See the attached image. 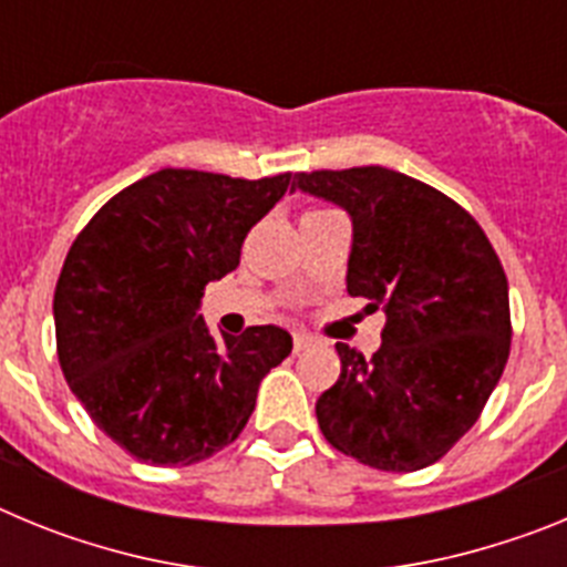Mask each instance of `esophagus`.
<instances>
[{
    "label": "esophagus",
    "mask_w": 567,
    "mask_h": 567,
    "mask_svg": "<svg viewBox=\"0 0 567 567\" xmlns=\"http://www.w3.org/2000/svg\"><path fill=\"white\" fill-rule=\"evenodd\" d=\"M315 340L309 338V334H303V332H295V338H292V349H295V354L298 352H307L309 346H312Z\"/></svg>",
    "instance_id": "34e87169"
}]
</instances>
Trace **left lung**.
<instances>
[{"label":"left lung","instance_id":"8db88e82","mask_svg":"<svg viewBox=\"0 0 567 567\" xmlns=\"http://www.w3.org/2000/svg\"><path fill=\"white\" fill-rule=\"evenodd\" d=\"M292 187L349 213L346 292L385 312L369 360L334 346L340 378L315 403L320 432L380 471L437 463L477 423L511 352L497 252L457 202L394 169H315Z\"/></svg>","mask_w":567,"mask_h":567}]
</instances>
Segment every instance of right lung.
I'll list each match as a JSON object with an SVG mask.
<instances>
[{"label": "right lung", "mask_w": 567, "mask_h": 567, "mask_svg": "<svg viewBox=\"0 0 567 567\" xmlns=\"http://www.w3.org/2000/svg\"><path fill=\"white\" fill-rule=\"evenodd\" d=\"M289 182L158 169L73 240L53 295L59 363L90 420L135 460L193 465L221 452L292 352L287 329L213 334L198 315L204 287L238 267Z\"/></svg>", "instance_id": "1"}]
</instances>
